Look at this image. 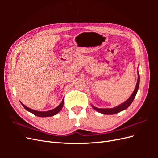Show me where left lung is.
I'll return each mask as SVG.
<instances>
[{"mask_svg": "<svg viewBox=\"0 0 158 158\" xmlns=\"http://www.w3.org/2000/svg\"><path fill=\"white\" fill-rule=\"evenodd\" d=\"M138 81H137V83L136 85V88L134 90V92L132 93V94L131 95V96L125 102H124L123 103L119 105V106H117L116 107H114V108H111V109H99V108H97L94 106H92V107L95 109L97 111H98L99 113H101L105 114H116L118 113L119 112H121L123 110H125L126 109H127L129 106H130V105L132 103V102H133L134 99H135L136 93H137V91L138 89V88H139V84H140V76H139V73L138 74Z\"/></svg>", "mask_w": 158, "mask_h": 158, "instance_id": "obj_1", "label": "left lung"}]
</instances>
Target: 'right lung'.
I'll return each instance as SVG.
<instances>
[{"label": "right lung", "instance_id": "1", "mask_svg": "<svg viewBox=\"0 0 158 158\" xmlns=\"http://www.w3.org/2000/svg\"><path fill=\"white\" fill-rule=\"evenodd\" d=\"M21 103L23 106V107H24L27 110V111L31 112L33 114H35V115H36L37 117H47L53 116V115H55V114H56V113H58L60 111L62 108H63V107L64 99H63V101H62V102L60 103V104L59 105V106H57L54 109H52V110H51V111H35V110H33V109H30L29 107H26L25 105H23L22 103Z\"/></svg>", "mask_w": 158, "mask_h": 158}]
</instances>
